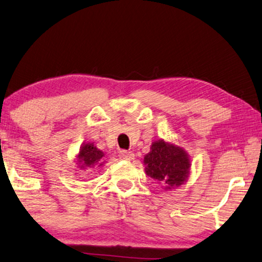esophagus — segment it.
Here are the masks:
<instances>
[{
    "label": "esophagus",
    "mask_w": 262,
    "mask_h": 262,
    "mask_svg": "<svg viewBox=\"0 0 262 262\" xmlns=\"http://www.w3.org/2000/svg\"><path fill=\"white\" fill-rule=\"evenodd\" d=\"M120 158L122 160H128V161H130V160L134 159V153H132V151H128V150H121Z\"/></svg>",
    "instance_id": "34e87169"
}]
</instances>
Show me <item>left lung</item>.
Returning <instances> with one entry per match:
<instances>
[{"label":"left lung","instance_id":"8db88e82","mask_svg":"<svg viewBox=\"0 0 262 262\" xmlns=\"http://www.w3.org/2000/svg\"><path fill=\"white\" fill-rule=\"evenodd\" d=\"M146 174L165 189H173L186 182L189 175L190 160L185 149L163 140L151 143L150 151L143 159Z\"/></svg>","mask_w":262,"mask_h":262}]
</instances>
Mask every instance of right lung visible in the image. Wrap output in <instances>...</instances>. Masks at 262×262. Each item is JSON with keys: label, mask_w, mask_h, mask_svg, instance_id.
<instances>
[{"label": "right lung", "mask_w": 262, "mask_h": 262, "mask_svg": "<svg viewBox=\"0 0 262 262\" xmlns=\"http://www.w3.org/2000/svg\"><path fill=\"white\" fill-rule=\"evenodd\" d=\"M103 156V151L97 149L93 143H83L80 148L79 155L76 156V163L80 169L97 168L104 163Z\"/></svg>", "instance_id": "obj_1"}]
</instances>
